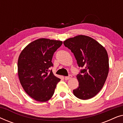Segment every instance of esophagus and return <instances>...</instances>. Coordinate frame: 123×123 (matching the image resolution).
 <instances>
[{
	"mask_svg": "<svg viewBox=\"0 0 123 123\" xmlns=\"http://www.w3.org/2000/svg\"><path fill=\"white\" fill-rule=\"evenodd\" d=\"M72 75H69L68 76H66V77H64V78H65V80H69V79H70L72 78Z\"/></svg>",
	"mask_w": 123,
	"mask_h": 123,
	"instance_id": "1",
	"label": "esophagus"
}]
</instances>
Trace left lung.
Returning <instances> with one entry per match:
<instances>
[{
	"mask_svg": "<svg viewBox=\"0 0 123 123\" xmlns=\"http://www.w3.org/2000/svg\"><path fill=\"white\" fill-rule=\"evenodd\" d=\"M65 47L74 55L79 67L77 75L79 86L73 94L81 100L95 96L103 87L109 73V58L106 50L93 38L78 35L64 41Z\"/></svg>",
	"mask_w": 123,
	"mask_h": 123,
	"instance_id": "1",
	"label": "left lung"
}]
</instances>
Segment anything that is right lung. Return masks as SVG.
<instances>
[{
    "label": "right lung",
    "mask_w": 123,
    "mask_h": 123,
    "mask_svg": "<svg viewBox=\"0 0 123 123\" xmlns=\"http://www.w3.org/2000/svg\"><path fill=\"white\" fill-rule=\"evenodd\" d=\"M62 41L40 38L29 43L20 54L18 60L19 81L25 92L40 102L53 96L60 79L49 70L53 66V55Z\"/></svg>",
    "instance_id": "1"
}]
</instances>
